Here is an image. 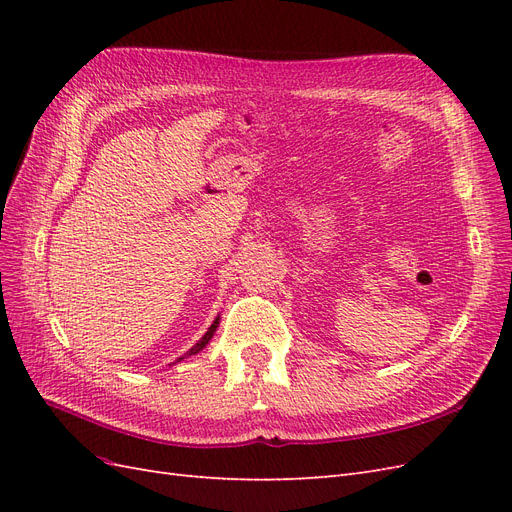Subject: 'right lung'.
Masks as SVG:
<instances>
[{
    "label": "right lung",
    "mask_w": 512,
    "mask_h": 512,
    "mask_svg": "<svg viewBox=\"0 0 512 512\" xmlns=\"http://www.w3.org/2000/svg\"><path fill=\"white\" fill-rule=\"evenodd\" d=\"M218 322H220V318H215V320H213V324H211V327H209V331H207L203 337H200V342H198L194 348H190V352H185V354L181 356V359H185V356H192V354H196V352L203 350V348L209 344V339L213 337L215 329H218ZM181 359H179V361H181Z\"/></svg>",
    "instance_id": "add662e5"
}]
</instances>
